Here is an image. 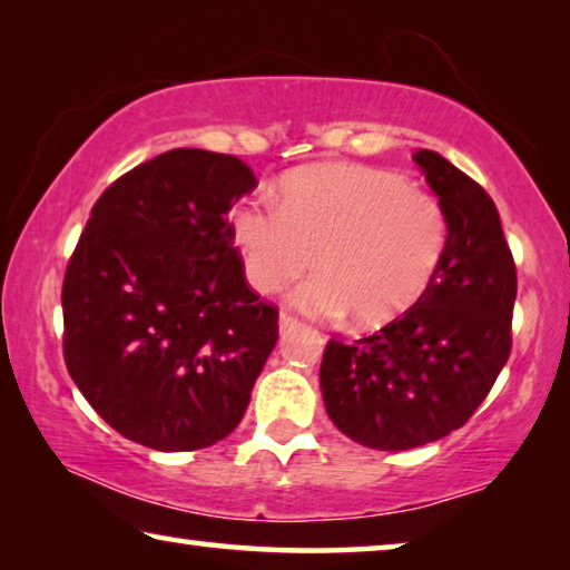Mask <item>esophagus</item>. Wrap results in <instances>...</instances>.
Instances as JSON below:
<instances>
[{"label":"esophagus","mask_w":570,"mask_h":570,"mask_svg":"<svg viewBox=\"0 0 570 570\" xmlns=\"http://www.w3.org/2000/svg\"><path fill=\"white\" fill-rule=\"evenodd\" d=\"M298 320L292 314V312H282V316H278V326H282V332L292 330V326H296Z\"/></svg>","instance_id":"esophagus-1"}]
</instances>
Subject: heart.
<instances>
[{
	"mask_svg": "<svg viewBox=\"0 0 570 570\" xmlns=\"http://www.w3.org/2000/svg\"><path fill=\"white\" fill-rule=\"evenodd\" d=\"M230 236L250 286L282 292L308 266L294 302L312 314L352 312L382 326L420 302L450 240L445 208L400 173L316 163L286 173L278 196H248L230 208Z\"/></svg>",
	"mask_w": 570,
	"mask_h": 570,
	"instance_id": "1",
	"label": "heart"
}]
</instances>
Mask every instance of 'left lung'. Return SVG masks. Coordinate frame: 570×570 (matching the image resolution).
<instances>
[{"mask_svg": "<svg viewBox=\"0 0 570 570\" xmlns=\"http://www.w3.org/2000/svg\"><path fill=\"white\" fill-rule=\"evenodd\" d=\"M414 160L450 220L438 274L377 334L326 342L320 370L326 414L374 450H412L462 428L513 346L518 274L493 198L435 150Z\"/></svg>", "mask_w": 570, "mask_h": 570, "instance_id": "8db88e82", "label": "left lung"}]
</instances>
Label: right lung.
Instances as JSON below:
<instances>
[{
	"label": "right lung",
	"instance_id": "1",
	"mask_svg": "<svg viewBox=\"0 0 570 570\" xmlns=\"http://www.w3.org/2000/svg\"><path fill=\"white\" fill-rule=\"evenodd\" d=\"M244 160L176 148L105 188L62 284V354L92 410L138 445L200 450L236 430L278 340L228 210Z\"/></svg>",
	"mask_w": 570,
	"mask_h": 570
}]
</instances>
